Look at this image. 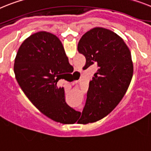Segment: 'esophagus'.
Masks as SVG:
<instances>
[{"instance_id": "esophagus-1", "label": "esophagus", "mask_w": 151, "mask_h": 151, "mask_svg": "<svg viewBox=\"0 0 151 151\" xmlns=\"http://www.w3.org/2000/svg\"><path fill=\"white\" fill-rule=\"evenodd\" d=\"M66 84H67V82H66Z\"/></svg>"}]
</instances>
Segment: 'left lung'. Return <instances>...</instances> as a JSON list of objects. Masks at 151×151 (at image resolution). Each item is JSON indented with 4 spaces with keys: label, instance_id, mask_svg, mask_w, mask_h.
I'll list each match as a JSON object with an SVG mask.
<instances>
[{
    "label": "left lung",
    "instance_id": "8db88e82",
    "mask_svg": "<svg viewBox=\"0 0 151 151\" xmlns=\"http://www.w3.org/2000/svg\"><path fill=\"white\" fill-rule=\"evenodd\" d=\"M78 51L86 59L84 69L97 64L98 70L89 82L82 114L83 124L105 118L125 95L133 76L129 49L118 34L110 29L95 27L78 42Z\"/></svg>",
    "mask_w": 151,
    "mask_h": 151
}]
</instances>
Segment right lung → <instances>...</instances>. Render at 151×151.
<instances>
[{
  "mask_svg": "<svg viewBox=\"0 0 151 151\" xmlns=\"http://www.w3.org/2000/svg\"><path fill=\"white\" fill-rule=\"evenodd\" d=\"M70 65L61 41L48 32L33 33L18 50L14 71L18 84L40 111L55 122H75L78 111L67 105L63 87L57 86Z\"/></svg>",
  "mask_w": 151,
  "mask_h": 151,
  "instance_id": "add662e5",
  "label": "right lung"
}]
</instances>
